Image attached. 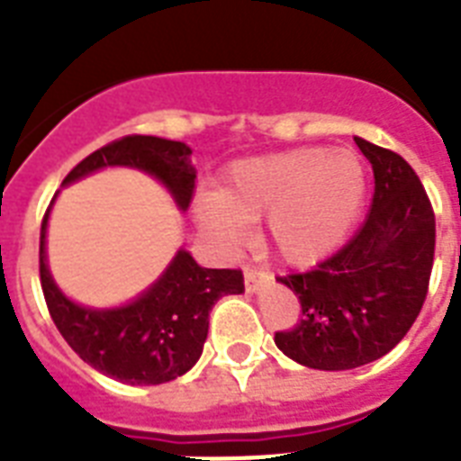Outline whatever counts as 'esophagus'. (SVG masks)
Segmentation results:
<instances>
[{
    "label": "esophagus",
    "instance_id": "obj_1",
    "mask_svg": "<svg viewBox=\"0 0 461 461\" xmlns=\"http://www.w3.org/2000/svg\"><path fill=\"white\" fill-rule=\"evenodd\" d=\"M263 280H270V275H267L266 270H258V267H251V266L244 267V287L249 294L258 292L260 282Z\"/></svg>",
    "mask_w": 461,
    "mask_h": 461
}]
</instances>
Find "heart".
<instances>
[{
	"label": "heart",
	"instance_id": "obj_1",
	"mask_svg": "<svg viewBox=\"0 0 461 461\" xmlns=\"http://www.w3.org/2000/svg\"><path fill=\"white\" fill-rule=\"evenodd\" d=\"M364 198L366 167L357 153L292 148L234 162L195 212L220 241L266 217V244L289 266H313L342 244Z\"/></svg>",
	"mask_w": 461,
	"mask_h": 461
}]
</instances>
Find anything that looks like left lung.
I'll return each instance as SVG.
<instances>
[{
    "mask_svg": "<svg viewBox=\"0 0 461 461\" xmlns=\"http://www.w3.org/2000/svg\"><path fill=\"white\" fill-rule=\"evenodd\" d=\"M354 140L375 179L366 222L313 270L277 277L299 296L302 321L275 332V344L318 371H349L394 349L421 313L436 253L433 205L411 165Z\"/></svg>",
    "mask_w": 461,
    "mask_h": 461,
    "instance_id": "1",
    "label": "left lung"
}]
</instances>
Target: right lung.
<instances>
[{"label":"right lung","mask_w":461,"mask_h":461,"mask_svg":"<svg viewBox=\"0 0 461 461\" xmlns=\"http://www.w3.org/2000/svg\"><path fill=\"white\" fill-rule=\"evenodd\" d=\"M104 167H133L165 184L179 210L195 188L191 148L158 136H124L100 148L67 174L64 186ZM54 203V201H52ZM47 208L40 230V285L54 325L68 347L95 371L129 383L159 385L179 378L201 358L208 315L217 299L244 292L241 270L201 267L188 251H176L153 287L119 308H88L54 285L45 256Z\"/></svg>","instance_id":"obj_1"}]
</instances>
